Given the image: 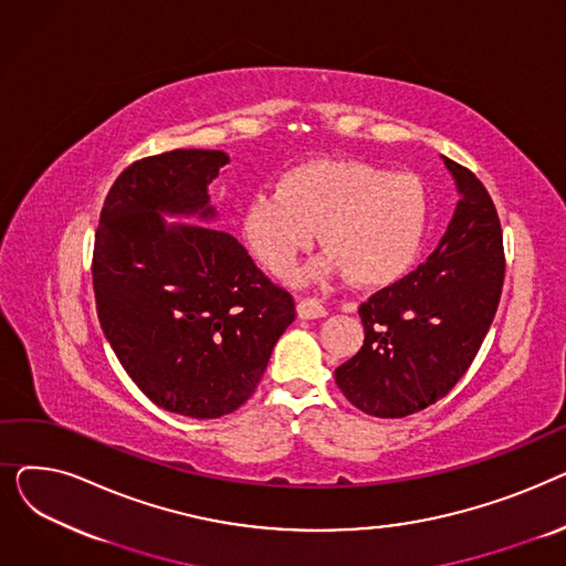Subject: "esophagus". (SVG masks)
Returning a JSON list of instances; mask_svg holds the SVG:
<instances>
[{"instance_id": "esophagus-1", "label": "esophagus", "mask_w": 566, "mask_h": 566, "mask_svg": "<svg viewBox=\"0 0 566 566\" xmlns=\"http://www.w3.org/2000/svg\"><path fill=\"white\" fill-rule=\"evenodd\" d=\"M295 310H298L301 318H321L328 314V310H325V305L318 298H301Z\"/></svg>"}]
</instances>
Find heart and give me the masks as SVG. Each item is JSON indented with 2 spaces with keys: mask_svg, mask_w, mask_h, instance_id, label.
I'll use <instances>...</instances> for the list:
<instances>
[{
  "mask_svg": "<svg viewBox=\"0 0 566 566\" xmlns=\"http://www.w3.org/2000/svg\"><path fill=\"white\" fill-rule=\"evenodd\" d=\"M427 218V195L412 174H388L358 160H310L284 171L275 192L248 201L241 231L273 275H286L318 231L331 252L298 280L321 282L348 271L371 286L399 277L412 263Z\"/></svg>",
  "mask_w": 566,
  "mask_h": 566,
  "instance_id": "obj_1",
  "label": "heart"
}]
</instances>
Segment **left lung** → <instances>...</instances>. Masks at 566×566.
<instances>
[{
  "label": "left lung",
  "mask_w": 566,
  "mask_h": 566,
  "mask_svg": "<svg viewBox=\"0 0 566 566\" xmlns=\"http://www.w3.org/2000/svg\"><path fill=\"white\" fill-rule=\"evenodd\" d=\"M459 192L429 259L360 305L365 344L335 369L344 397L374 418H406L448 395L468 371L495 316L504 252L482 181L440 156Z\"/></svg>",
  "instance_id": "left-lung-1"
}]
</instances>
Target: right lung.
<instances>
[{
    "label": "right lung",
    "instance_id": "1",
    "mask_svg": "<svg viewBox=\"0 0 566 566\" xmlns=\"http://www.w3.org/2000/svg\"><path fill=\"white\" fill-rule=\"evenodd\" d=\"M224 151L176 148L116 178L94 248L101 328L137 388L195 420L241 408L295 318L291 295L268 282L216 222L208 186Z\"/></svg>",
    "mask_w": 566,
    "mask_h": 566
}]
</instances>
